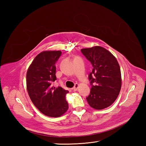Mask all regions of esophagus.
Segmentation results:
<instances>
[{"label": "esophagus", "mask_w": 146, "mask_h": 146, "mask_svg": "<svg viewBox=\"0 0 146 146\" xmlns=\"http://www.w3.org/2000/svg\"><path fill=\"white\" fill-rule=\"evenodd\" d=\"M78 87H79V85L78 84V83H76L75 85V86H74V87L73 88V90L74 91H76L77 90H78Z\"/></svg>", "instance_id": "34e87169"}]
</instances>
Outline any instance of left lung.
I'll use <instances>...</instances> for the list:
<instances>
[{
    "mask_svg": "<svg viewBox=\"0 0 146 146\" xmlns=\"http://www.w3.org/2000/svg\"><path fill=\"white\" fill-rule=\"evenodd\" d=\"M81 51L93 66L88 77L92 88L86 100L94 109H104L119 95L122 86L119 64L116 58L102 46L82 49Z\"/></svg>",
    "mask_w": 146,
    "mask_h": 146,
    "instance_id": "8db88e82",
    "label": "left lung"
}]
</instances>
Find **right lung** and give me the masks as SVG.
Instances as JSON below:
<instances>
[{
	"label": "right lung",
	"instance_id": "right-lung-1",
	"mask_svg": "<svg viewBox=\"0 0 146 146\" xmlns=\"http://www.w3.org/2000/svg\"><path fill=\"white\" fill-rule=\"evenodd\" d=\"M60 51H44L36 56L27 70L26 86L35 107L45 115L59 117L68 109L66 95L68 92L61 86L55 88L56 80L55 63Z\"/></svg>",
	"mask_w": 146,
	"mask_h": 146
}]
</instances>
